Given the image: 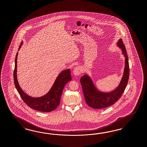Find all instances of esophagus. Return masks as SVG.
<instances>
[{
    "mask_svg": "<svg viewBox=\"0 0 147 147\" xmlns=\"http://www.w3.org/2000/svg\"><path fill=\"white\" fill-rule=\"evenodd\" d=\"M81 73V68L80 66L76 67L73 71V74L74 76H79Z\"/></svg>",
    "mask_w": 147,
    "mask_h": 147,
    "instance_id": "34e87169",
    "label": "esophagus"
}]
</instances>
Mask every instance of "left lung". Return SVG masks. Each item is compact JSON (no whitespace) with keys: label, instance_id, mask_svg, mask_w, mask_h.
I'll return each mask as SVG.
<instances>
[{"label":"left lung","instance_id":"8db88e82","mask_svg":"<svg viewBox=\"0 0 147 147\" xmlns=\"http://www.w3.org/2000/svg\"><path fill=\"white\" fill-rule=\"evenodd\" d=\"M125 57V67L123 75L119 85L110 92H103L98 89L88 74L85 73L80 79L86 102L89 107L94 109H101L111 106L117 102L124 92L129 76L128 58L125 46L121 39L116 43Z\"/></svg>","mask_w":147,"mask_h":147}]
</instances>
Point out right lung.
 I'll use <instances>...</instances> for the list:
<instances>
[{
	"mask_svg": "<svg viewBox=\"0 0 147 147\" xmlns=\"http://www.w3.org/2000/svg\"><path fill=\"white\" fill-rule=\"evenodd\" d=\"M20 45L19 49L22 46ZM18 52L15 59V68L14 71V82L16 89L22 98L24 102L28 107L34 110L42 112H50L57 108L60 104V98L65 86L71 80L70 68L61 71L57 77L49 91L44 95L40 97H32L26 93L20 87L17 78V57Z\"/></svg>",
	"mask_w": 147,
	"mask_h": 147,
	"instance_id": "1",
	"label": "right lung"
}]
</instances>
